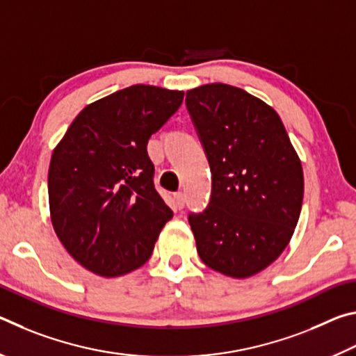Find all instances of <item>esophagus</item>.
Here are the masks:
<instances>
[{"label":"esophagus","mask_w":356,"mask_h":356,"mask_svg":"<svg viewBox=\"0 0 356 356\" xmlns=\"http://www.w3.org/2000/svg\"><path fill=\"white\" fill-rule=\"evenodd\" d=\"M174 206H176V209H184V206H185V195H184L182 191L174 193Z\"/></svg>","instance_id":"34e87169"}]
</instances>
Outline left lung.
Masks as SVG:
<instances>
[{
    "label": "left lung",
    "mask_w": 356,
    "mask_h": 356,
    "mask_svg": "<svg viewBox=\"0 0 356 356\" xmlns=\"http://www.w3.org/2000/svg\"><path fill=\"white\" fill-rule=\"evenodd\" d=\"M206 149L212 197L190 226L201 261L243 280L286 250L303 204V168L272 106L225 83L186 91Z\"/></svg>",
    "instance_id": "obj_1"
}]
</instances>
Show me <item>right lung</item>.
<instances>
[{"instance_id": "obj_1", "label": "right lung", "mask_w": 356, "mask_h": 356, "mask_svg": "<svg viewBox=\"0 0 356 356\" xmlns=\"http://www.w3.org/2000/svg\"><path fill=\"white\" fill-rule=\"evenodd\" d=\"M184 91L134 84L83 108L53 150L50 218L75 261L114 278L146 264L172 218L154 188L147 141L179 110Z\"/></svg>"}]
</instances>
